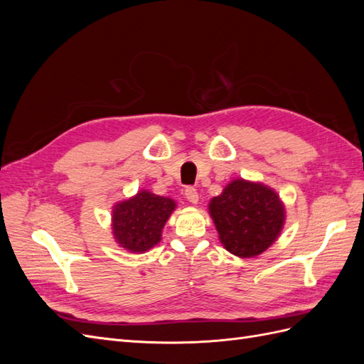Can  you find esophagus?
Masks as SVG:
<instances>
[{
	"label": "esophagus",
	"instance_id": "esophagus-1",
	"mask_svg": "<svg viewBox=\"0 0 364 364\" xmlns=\"http://www.w3.org/2000/svg\"><path fill=\"white\" fill-rule=\"evenodd\" d=\"M183 194H185V199L188 200V202H191V203L199 202V193H197V190L194 188V186H186Z\"/></svg>",
	"mask_w": 364,
	"mask_h": 364
}]
</instances>
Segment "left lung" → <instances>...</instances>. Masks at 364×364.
I'll list each match as a JSON object with an SVG mask.
<instances>
[{
  "label": "left lung",
  "mask_w": 364,
  "mask_h": 364,
  "mask_svg": "<svg viewBox=\"0 0 364 364\" xmlns=\"http://www.w3.org/2000/svg\"><path fill=\"white\" fill-rule=\"evenodd\" d=\"M218 238L226 250L252 258L270 247L281 234L285 209L269 186L235 179L209 202Z\"/></svg>",
  "instance_id": "8db88e82"
}]
</instances>
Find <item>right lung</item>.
<instances>
[{
    "instance_id": "right-lung-1",
    "label": "right lung",
    "mask_w": 364,
    "mask_h": 364,
    "mask_svg": "<svg viewBox=\"0 0 364 364\" xmlns=\"http://www.w3.org/2000/svg\"><path fill=\"white\" fill-rule=\"evenodd\" d=\"M176 202L150 191H139L112 209V229L117 243L130 252H146L156 246L162 228L174 211Z\"/></svg>"
}]
</instances>
